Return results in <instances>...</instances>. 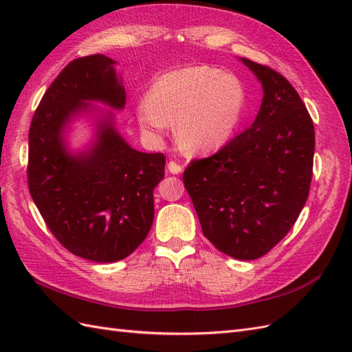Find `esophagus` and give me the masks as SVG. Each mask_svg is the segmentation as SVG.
I'll use <instances>...</instances> for the list:
<instances>
[{"label": "esophagus", "instance_id": "1", "mask_svg": "<svg viewBox=\"0 0 352 352\" xmlns=\"http://www.w3.org/2000/svg\"><path fill=\"white\" fill-rule=\"evenodd\" d=\"M167 170L172 175H179L180 172H182V166H179L177 163H175V162H170L168 164H167Z\"/></svg>", "mask_w": 352, "mask_h": 352}]
</instances>
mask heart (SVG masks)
<instances>
[{"mask_svg": "<svg viewBox=\"0 0 352 352\" xmlns=\"http://www.w3.org/2000/svg\"><path fill=\"white\" fill-rule=\"evenodd\" d=\"M247 91L233 74L211 66H189L160 76L138 105V122L157 136L176 122L186 151L206 154L225 146L243 119Z\"/></svg>", "mask_w": 352, "mask_h": 352, "instance_id": "1", "label": "heart"}]
</instances>
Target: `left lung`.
Returning a JSON list of instances; mask_svg holds the SVG:
<instances>
[{"label":"left lung","mask_w":352,"mask_h":352,"mask_svg":"<svg viewBox=\"0 0 352 352\" xmlns=\"http://www.w3.org/2000/svg\"><path fill=\"white\" fill-rule=\"evenodd\" d=\"M241 61L261 83L258 114L219 153L194 160L184 184L206 238L233 258L255 260L285 238L305 206L314 126L282 74L248 58Z\"/></svg>","instance_id":"left-lung-1"}]
</instances>
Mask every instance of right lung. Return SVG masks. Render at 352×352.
<instances>
[{
    "mask_svg": "<svg viewBox=\"0 0 352 352\" xmlns=\"http://www.w3.org/2000/svg\"><path fill=\"white\" fill-rule=\"evenodd\" d=\"M116 61L80 57L61 70L42 97L29 129L28 182L48 229L72 254L97 263L131 255L154 220V188L164 177L166 157L127 144L116 116L93 105L123 110L126 92ZM92 115L93 141L69 150V124Z\"/></svg>",
    "mask_w": 352,
    "mask_h": 352,
    "instance_id": "add662e5",
    "label": "right lung"
}]
</instances>
